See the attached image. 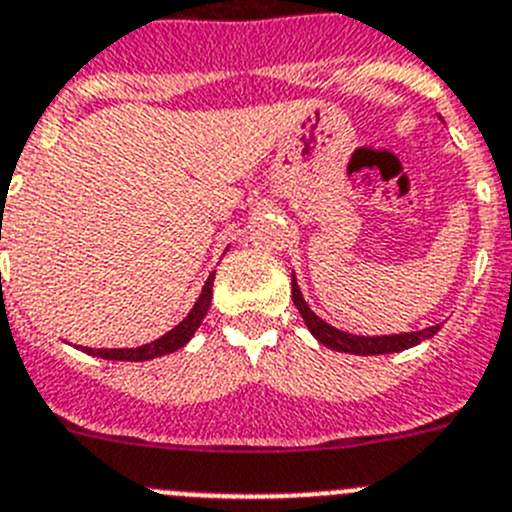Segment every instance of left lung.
Here are the masks:
<instances>
[{"mask_svg": "<svg viewBox=\"0 0 512 512\" xmlns=\"http://www.w3.org/2000/svg\"><path fill=\"white\" fill-rule=\"evenodd\" d=\"M293 303L296 308L301 311L303 321H306L308 331H311L316 339H319L324 347L334 349V352H347V354H390V352H403V349H411L416 344L426 342L436 331L441 329V324L436 326H428V329L421 331H405V334H385V336H357V334H349V331L336 329V326L326 324L324 319H319L316 313L308 308L306 298H303L301 288H298V280L296 273H293Z\"/></svg>", "mask_w": 512, "mask_h": 512, "instance_id": "8db88e82", "label": "left lung"}]
</instances>
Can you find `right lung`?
<instances>
[{"mask_svg": "<svg viewBox=\"0 0 512 512\" xmlns=\"http://www.w3.org/2000/svg\"><path fill=\"white\" fill-rule=\"evenodd\" d=\"M211 296H214V273L206 278L204 288H201V296L196 298L193 308L188 311L186 319L181 321L178 326L163 334L160 339L150 344H142V347H130V349H91V347H81L86 354L91 357H101V359H114V362H145V359H155L163 357V354H173L178 352L181 347H186L191 342V336L196 334V329L204 321L206 311L211 306Z\"/></svg>", "mask_w": 512, "mask_h": 512, "instance_id": "obj_1", "label": "right lung"}]
</instances>
